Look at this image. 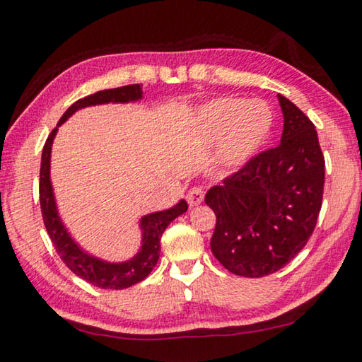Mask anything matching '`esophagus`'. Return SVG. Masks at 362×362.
<instances>
[{
    "label": "esophagus",
    "instance_id": "1",
    "mask_svg": "<svg viewBox=\"0 0 362 362\" xmlns=\"http://www.w3.org/2000/svg\"><path fill=\"white\" fill-rule=\"evenodd\" d=\"M187 199H188V204L192 207L194 206H199V204L204 201V189L201 187H194L188 192L187 194Z\"/></svg>",
    "mask_w": 362,
    "mask_h": 362
}]
</instances>
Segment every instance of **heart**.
Segmentation results:
<instances>
[{"label": "heart", "instance_id": "heart-1", "mask_svg": "<svg viewBox=\"0 0 362 362\" xmlns=\"http://www.w3.org/2000/svg\"><path fill=\"white\" fill-rule=\"evenodd\" d=\"M274 114L262 101L225 96L196 110L194 131L204 144H220L218 163L226 169L245 164L271 134Z\"/></svg>", "mask_w": 362, "mask_h": 362}]
</instances>
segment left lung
<instances>
[{"mask_svg":"<svg viewBox=\"0 0 362 362\" xmlns=\"http://www.w3.org/2000/svg\"><path fill=\"white\" fill-rule=\"evenodd\" d=\"M280 144L253 156L215 185L206 204L216 215L210 248L225 269L258 279L285 267L317 225L325 187V156L308 117L279 95Z\"/></svg>","mask_w":362,"mask_h":362,"instance_id":"8db88e82","label":"left lung"}]
</instances>
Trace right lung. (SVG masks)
<instances>
[{"label": "right lung", "mask_w": 362, "mask_h": 362, "mask_svg": "<svg viewBox=\"0 0 362 362\" xmlns=\"http://www.w3.org/2000/svg\"><path fill=\"white\" fill-rule=\"evenodd\" d=\"M142 85H127V87L103 90L95 95H90L83 100L76 101L72 106L63 114L58 122L57 128L49 134L45 146L42 148L41 158V175H39V201H41V212L44 218V225L54 242L57 253L60 255L64 264H66L77 277L83 279L88 284L95 285L104 290H124L136 284H139L147 275L152 272L156 262L160 259V240L163 233L170 225V221L177 216L185 214L188 210V204L185 199H180L173 207L158 210L144 215L139 220L141 229V247L137 253L131 256L127 261H106L103 258L88 253L77 244L72 238L68 228L58 212V206L55 201L54 187L50 179V156H52V144H54L58 128L74 115L77 110L101 106V104H128L142 100Z\"/></svg>", "instance_id": "1"}]
</instances>
